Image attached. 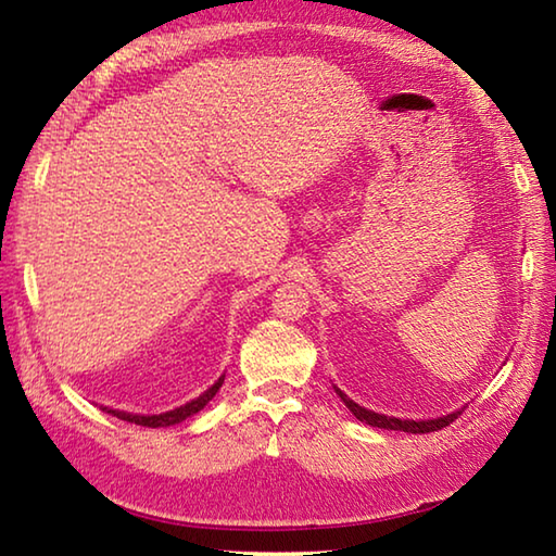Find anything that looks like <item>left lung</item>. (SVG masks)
Wrapping results in <instances>:
<instances>
[{
    "mask_svg": "<svg viewBox=\"0 0 556 556\" xmlns=\"http://www.w3.org/2000/svg\"><path fill=\"white\" fill-rule=\"evenodd\" d=\"M338 397L345 402V407L355 414V419L365 421V425L370 427H380V429H394V431H409V434H429V431H439L448 427L451 421L458 419L460 412L454 414H446V417H437V419H421V421H414V419H397V417H384V414L378 412H370L361 407V404H355L351 397H345L341 390H336Z\"/></svg>",
    "mask_w": 556,
    "mask_h": 556,
    "instance_id": "left-lung-1",
    "label": "left lung"
}]
</instances>
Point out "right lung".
Instances as JSON below:
<instances>
[{"label":"right lung","mask_w":556,"mask_h":556,"mask_svg":"<svg viewBox=\"0 0 556 556\" xmlns=\"http://www.w3.org/2000/svg\"><path fill=\"white\" fill-rule=\"evenodd\" d=\"M223 380H225V375H223V378H218V382H215L213 388L205 390L201 397L186 402L184 407H176V409L164 412V414H152V417H149V414H129V412H117V409H108V407H102V412H108V414H112V417H117L122 421H129V425H139V427H152V429H156V427H172V425H178V421L188 419V417H191V414L201 412L205 404H208L215 397V392L220 390Z\"/></svg>","instance_id":"add662e5"}]
</instances>
